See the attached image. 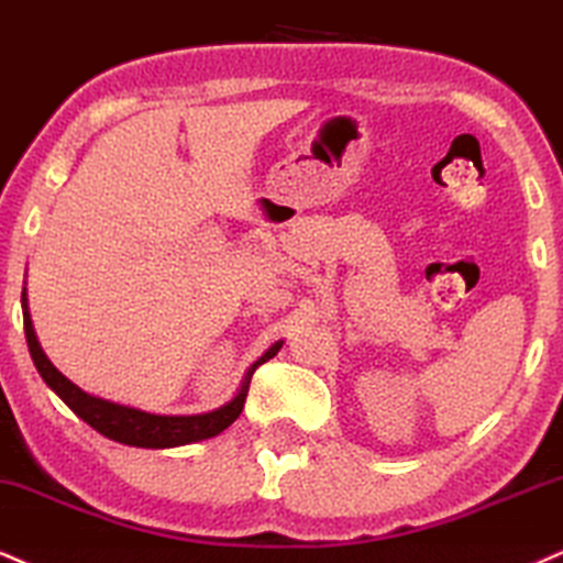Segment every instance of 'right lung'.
<instances>
[{
    "mask_svg": "<svg viewBox=\"0 0 563 563\" xmlns=\"http://www.w3.org/2000/svg\"><path fill=\"white\" fill-rule=\"evenodd\" d=\"M23 323H25V339H27V352H31L33 365L41 373V378L46 380V386L52 388L57 397L65 401V405L78 415L80 420H86L90 428L99 430L101 435L112 439L117 443H124V446H137V449H175V446H187V443H198L206 439H213V435L224 433V430L232 426L234 420L240 418L242 407H245L250 378H253L255 367L266 363L282 350V339L268 346L263 355L255 360L253 365L247 367L245 376H242V384L234 397L224 401V405L217 409H208V412L198 415H158V412H145V409L120 405V401L96 397V394L82 391L80 386H75L73 380L54 367L52 360L46 357V352L41 350L36 329H33L31 310H27V289L23 287Z\"/></svg>",
    "mask_w": 563,
    "mask_h": 563,
    "instance_id": "right-lung-1",
    "label": "right lung"
}]
</instances>
